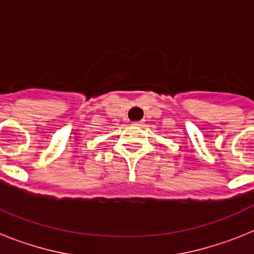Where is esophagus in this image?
<instances>
[{"instance_id":"obj_1","label":"esophagus","mask_w":254,"mask_h":254,"mask_svg":"<svg viewBox=\"0 0 254 254\" xmlns=\"http://www.w3.org/2000/svg\"><path fill=\"white\" fill-rule=\"evenodd\" d=\"M133 126H142V122H133Z\"/></svg>"}]
</instances>
